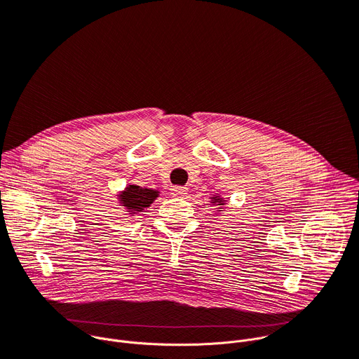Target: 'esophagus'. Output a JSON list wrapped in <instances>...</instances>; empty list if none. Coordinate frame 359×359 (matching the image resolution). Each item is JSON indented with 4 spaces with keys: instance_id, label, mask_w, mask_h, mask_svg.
<instances>
[{
    "instance_id": "esophagus-1",
    "label": "esophagus",
    "mask_w": 359,
    "mask_h": 359,
    "mask_svg": "<svg viewBox=\"0 0 359 359\" xmlns=\"http://www.w3.org/2000/svg\"><path fill=\"white\" fill-rule=\"evenodd\" d=\"M172 194L175 197H184L187 194V187H182V186H175L172 189Z\"/></svg>"
}]
</instances>
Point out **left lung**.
<instances>
[{
    "instance_id": "obj_1",
    "label": "left lung",
    "mask_w": 359,
    "mask_h": 359,
    "mask_svg": "<svg viewBox=\"0 0 359 359\" xmlns=\"http://www.w3.org/2000/svg\"><path fill=\"white\" fill-rule=\"evenodd\" d=\"M213 200H215L213 203H220V204H224V203H223V201H222V200H220L217 196H216V197H213Z\"/></svg>"
}]
</instances>
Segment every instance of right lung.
Returning <instances> with one entry per match:
<instances>
[{
	"label": "right lung",
	"mask_w": 359,
	"mask_h": 359,
	"mask_svg": "<svg viewBox=\"0 0 359 359\" xmlns=\"http://www.w3.org/2000/svg\"><path fill=\"white\" fill-rule=\"evenodd\" d=\"M158 197V191L143 189L140 186L130 184L125 189V191L121 196L122 206H125L129 212L137 213L142 212L144 208H149L151 201Z\"/></svg>",
	"instance_id": "obj_1"
}]
</instances>
